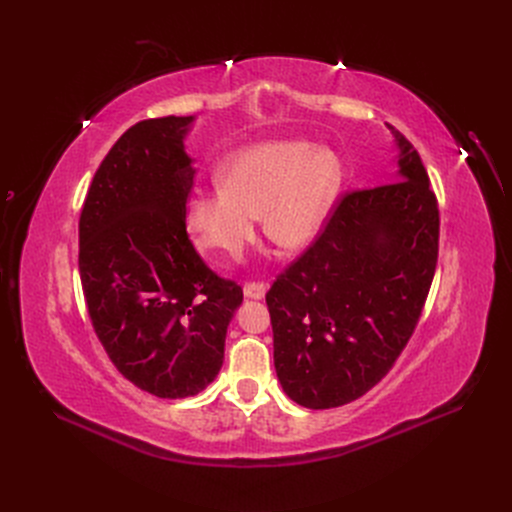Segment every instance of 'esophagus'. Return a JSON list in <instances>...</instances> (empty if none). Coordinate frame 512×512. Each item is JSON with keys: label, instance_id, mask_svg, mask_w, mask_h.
Segmentation results:
<instances>
[{"label": "esophagus", "instance_id": "obj_1", "mask_svg": "<svg viewBox=\"0 0 512 512\" xmlns=\"http://www.w3.org/2000/svg\"><path fill=\"white\" fill-rule=\"evenodd\" d=\"M266 289H269V283L250 281V283L243 285V294H246V298H252V300H262L266 296Z\"/></svg>", "mask_w": 512, "mask_h": 512}]
</instances>
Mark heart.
Listing matches in <instances>:
<instances>
[{"mask_svg":"<svg viewBox=\"0 0 512 512\" xmlns=\"http://www.w3.org/2000/svg\"><path fill=\"white\" fill-rule=\"evenodd\" d=\"M344 170L327 148L308 141H264L218 168V187L189 202V225L216 262L237 260L256 237V218L283 250H302L321 233Z\"/></svg>","mask_w":512,"mask_h":512,"instance_id":"heart-1","label":"heart"}]
</instances>
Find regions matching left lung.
I'll return each mask as SVG.
<instances>
[{
    "label": "left lung",
    "mask_w": 512,
    "mask_h": 512,
    "mask_svg": "<svg viewBox=\"0 0 512 512\" xmlns=\"http://www.w3.org/2000/svg\"><path fill=\"white\" fill-rule=\"evenodd\" d=\"M394 181L346 191L312 246L266 294L283 392L321 410L369 392L415 331L435 275L440 210L412 143Z\"/></svg>",
    "instance_id": "8db88e82"
}]
</instances>
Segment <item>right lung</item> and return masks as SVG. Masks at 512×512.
I'll list each match as a JSON object with an SVG mask.
<instances>
[{"label":"right lung","mask_w":512,"mask_h":512,"mask_svg":"<svg viewBox=\"0 0 512 512\" xmlns=\"http://www.w3.org/2000/svg\"><path fill=\"white\" fill-rule=\"evenodd\" d=\"M193 116L141 120L102 160L79 218L89 319L120 375L158 398L200 394L223 367L243 300L185 229L193 185L183 137Z\"/></svg>","instance_id":"add662e5"}]
</instances>
